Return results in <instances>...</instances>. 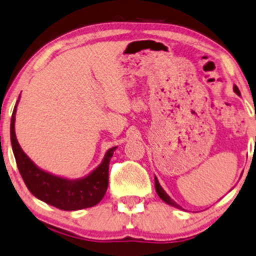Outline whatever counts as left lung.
Returning <instances> with one entry per match:
<instances>
[{
    "instance_id": "8db88e82",
    "label": "left lung",
    "mask_w": 256,
    "mask_h": 256,
    "mask_svg": "<svg viewBox=\"0 0 256 256\" xmlns=\"http://www.w3.org/2000/svg\"><path fill=\"white\" fill-rule=\"evenodd\" d=\"M234 92L238 94V96H241V92H240V90H238V88L236 86V85H234ZM154 182H156V194H158V196H159L160 198H162V200L165 202L166 204H168V205H172V206H174V208H176V209H182V206L179 204H176L174 200H172L171 197H170L168 194H166V191L164 190V188H162V185H160V182H159V180H158V178L156 176H154Z\"/></svg>"
}]
</instances>
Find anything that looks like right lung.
I'll return each instance as SVG.
<instances>
[{
	"mask_svg": "<svg viewBox=\"0 0 256 256\" xmlns=\"http://www.w3.org/2000/svg\"><path fill=\"white\" fill-rule=\"evenodd\" d=\"M18 100L20 96L12 115L10 142L18 172L30 194L38 200L65 211L80 210L98 204L108 188L109 162L118 146L109 148L102 162L82 178L68 179L41 170L22 150L15 135V115Z\"/></svg>",
	"mask_w": 256,
	"mask_h": 256,
	"instance_id": "1",
	"label": "right lung"
}]
</instances>
